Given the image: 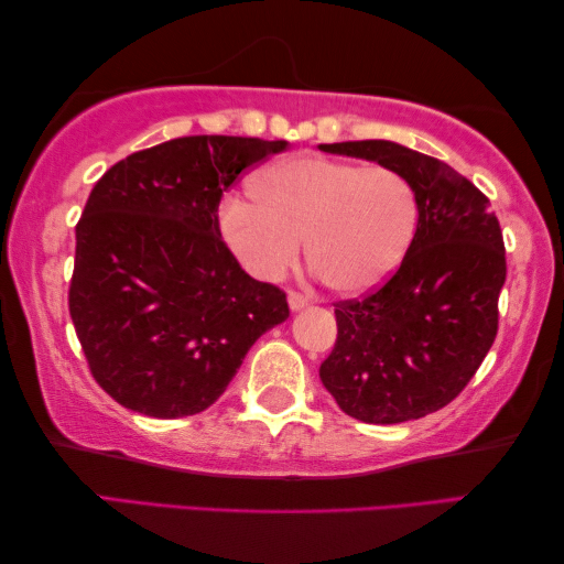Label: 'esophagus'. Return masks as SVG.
<instances>
[{"label":"esophagus","mask_w":564,"mask_h":564,"mask_svg":"<svg viewBox=\"0 0 564 564\" xmlns=\"http://www.w3.org/2000/svg\"><path fill=\"white\" fill-rule=\"evenodd\" d=\"M288 304H290V310L292 312H300V310H304L310 304V300L304 297V294H300V292H290V297H288Z\"/></svg>","instance_id":"obj_1"}]
</instances>
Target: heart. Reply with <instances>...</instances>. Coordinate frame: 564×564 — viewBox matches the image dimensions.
<instances>
[{"instance_id":"b5f03b06","label":"heart","mask_w":564,"mask_h":564,"mask_svg":"<svg viewBox=\"0 0 564 564\" xmlns=\"http://www.w3.org/2000/svg\"><path fill=\"white\" fill-rule=\"evenodd\" d=\"M252 197L219 207L221 237L247 274L274 282L307 262L339 294H365L390 280L417 227V199L400 172L382 164L297 154L270 164Z\"/></svg>"}]
</instances>
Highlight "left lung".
I'll return each instance as SVG.
<instances>
[{
    "label": "left lung",
    "instance_id": "1",
    "mask_svg": "<svg viewBox=\"0 0 564 564\" xmlns=\"http://www.w3.org/2000/svg\"><path fill=\"white\" fill-rule=\"evenodd\" d=\"M319 150L400 172L417 199L400 270L369 297L337 304V343L319 380L359 422L420 420L465 390L495 343L507 274L500 221L490 199L435 156L390 140Z\"/></svg>",
    "mask_w": 564,
    "mask_h": 564
}]
</instances>
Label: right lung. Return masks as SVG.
Instances as JSON below:
<instances>
[{
    "mask_svg": "<svg viewBox=\"0 0 564 564\" xmlns=\"http://www.w3.org/2000/svg\"><path fill=\"white\" fill-rule=\"evenodd\" d=\"M284 140L192 134L134 152L95 184L77 225L69 315L101 390L147 417L207 410L288 297L219 235V199Z\"/></svg>",
    "mask_w": 564,
    "mask_h": 564,
    "instance_id": "add662e5",
    "label": "right lung"
}]
</instances>
